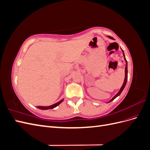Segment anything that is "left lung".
<instances>
[{"instance_id": "1", "label": "left lung", "mask_w": 150, "mask_h": 150, "mask_svg": "<svg viewBox=\"0 0 150 150\" xmlns=\"http://www.w3.org/2000/svg\"><path fill=\"white\" fill-rule=\"evenodd\" d=\"M108 38H110V39H114L112 37H111V36H108ZM121 50H122V54H123L124 59H125V61H126V66H125V80H124V83H123V84H122V86H121V88L120 90L119 91V92L117 93L115 95V96L114 97H113L109 102H111V101H113L116 98H117V96H120V94H121V92L122 91V90L124 89V88H125V86H126V83H127V80H128V63H127V61H126V58H125V56L123 50H122V49H121Z\"/></svg>"}]
</instances>
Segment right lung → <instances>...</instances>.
Instances as JSON below:
<instances>
[{"mask_svg": "<svg viewBox=\"0 0 150 150\" xmlns=\"http://www.w3.org/2000/svg\"><path fill=\"white\" fill-rule=\"evenodd\" d=\"M64 99H61V101H59V102L52 104V105L51 106H37L38 108L40 109V110H50V109H53L54 108H56V106H57L58 105H59V104L63 101Z\"/></svg>", "mask_w": 150, "mask_h": 150, "instance_id": "1", "label": "right lung"}]
</instances>
